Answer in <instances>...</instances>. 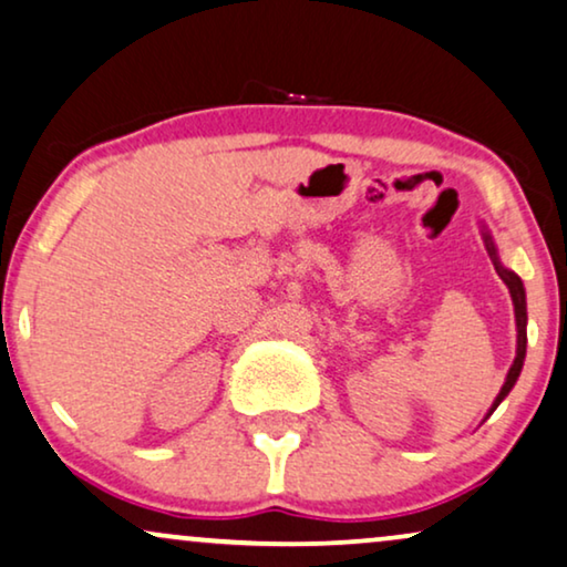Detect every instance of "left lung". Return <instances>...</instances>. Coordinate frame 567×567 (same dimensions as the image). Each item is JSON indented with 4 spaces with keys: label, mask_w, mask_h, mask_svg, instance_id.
<instances>
[{
    "label": "left lung",
    "mask_w": 567,
    "mask_h": 567,
    "mask_svg": "<svg viewBox=\"0 0 567 567\" xmlns=\"http://www.w3.org/2000/svg\"><path fill=\"white\" fill-rule=\"evenodd\" d=\"M482 236H485V246H487L489 259H493V264H495V271H497V275H501L503 282L508 285V292H511V300H513V311H516V329H518L516 360H513L511 371H508V375H505V383H503L501 394L495 396L493 406H489V412H487V417H489V414L497 410V404H501L503 399L508 396V391L516 386V381H518V375H520V368H524V358H526V290H524V282H520V277L516 275V271L505 269L503 264H501V259H497L495 244H493V238H489V233H482Z\"/></svg>",
    "instance_id": "left-lung-1"
}]
</instances>
